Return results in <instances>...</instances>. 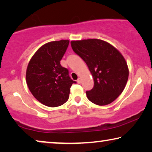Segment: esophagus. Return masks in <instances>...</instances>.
<instances>
[{
    "label": "esophagus",
    "mask_w": 152,
    "mask_h": 152,
    "mask_svg": "<svg viewBox=\"0 0 152 152\" xmlns=\"http://www.w3.org/2000/svg\"><path fill=\"white\" fill-rule=\"evenodd\" d=\"M77 83H81V78H78V79H77Z\"/></svg>",
    "instance_id": "obj_1"
}]
</instances>
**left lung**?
Here are the masks:
<instances>
[{
	"mask_svg": "<svg viewBox=\"0 0 152 152\" xmlns=\"http://www.w3.org/2000/svg\"><path fill=\"white\" fill-rule=\"evenodd\" d=\"M71 44L94 79V88L86 92L88 100L100 106L111 103L126 85L129 71L125 58L115 47L100 39L72 41Z\"/></svg>",
	"mask_w": 152,
	"mask_h": 152,
	"instance_id": "1",
	"label": "left lung"
}]
</instances>
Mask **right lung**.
<instances>
[{"label": "right lung", "mask_w": 152, "mask_h": 152, "mask_svg": "<svg viewBox=\"0 0 152 152\" xmlns=\"http://www.w3.org/2000/svg\"><path fill=\"white\" fill-rule=\"evenodd\" d=\"M69 43V40H60L44 44L28 64L27 86L34 97L44 105L56 107L65 103L69 98L70 88L76 83L60 62Z\"/></svg>", "instance_id": "right-lung-1"}]
</instances>
